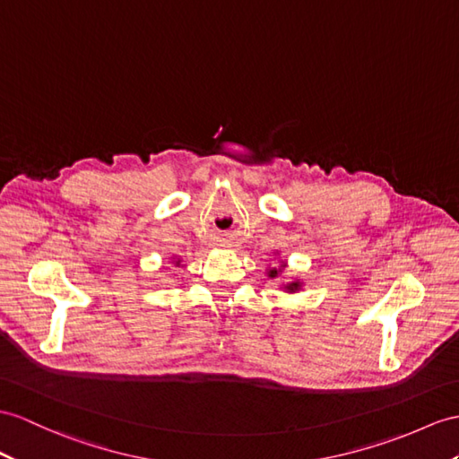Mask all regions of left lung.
I'll return each mask as SVG.
<instances>
[{
	"mask_svg": "<svg viewBox=\"0 0 459 459\" xmlns=\"http://www.w3.org/2000/svg\"><path fill=\"white\" fill-rule=\"evenodd\" d=\"M282 266H286V264H282ZM278 274H281V268H273V271H268V276H271V278H276ZM284 288L288 290V292H296V290L299 288V282H290Z\"/></svg>",
	"mask_w": 459,
	"mask_h": 459,
	"instance_id": "obj_1",
	"label": "left lung"
}]
</instances>
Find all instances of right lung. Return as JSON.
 <instances>
[{
	"label": "right lung",
	"instance_id": "right-lung-1",
	"mask_svg": "<svg viewBox=\"0 0 459 459\" xmlns=\"http://www.w3.org/2000/svg\"><path fill=\"white\" fill-rule=\"evenodd\" d=\"M178 263H181V261H177V264H178Z\"/></svg>",
	"mask_w": 459,
	"mask_h": 459
}]
</instances>
